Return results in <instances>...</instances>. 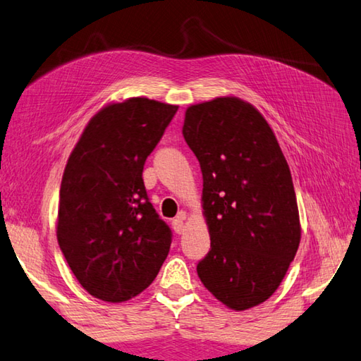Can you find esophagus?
Listing matches in <instances>:
<instances>
[{
    "label": "esophagus",
    "instance_id": "esophagus-1",
    "mask_svg": "<svg viewBox=\"0 0 361 361\" xmlns=\"http://www.w3.org/2000/svg\"><path fill=\"white\" fill-rule=\"evenodd\" d=\"M185 221H186V213H180L178 217L173 219L172 227H173L175 233H178V235H181V233L185 231Z\"/></svg>",
    "mask_w": 361,
    "mask_h": 361
}]
</instances>
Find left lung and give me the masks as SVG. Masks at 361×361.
<instances>
[{
  "instance_id": "obj_1",
  "label": "left lung",
  "mask_w": 361,
  "mask_h": 361,
  "mask_svg": "<svg viewBox=\"0 0 361 361\" xmlns=\"http://www.w3.org/2000/svg\"><path fill=\"white\" fill-rule=\"evenodd\" d=\"M183 136L200 162L211 238L199 279L225 307H257L277 291L300 244L285 154L261 112L233 95L190 104Z\"/></svg>"
}]
</instances>
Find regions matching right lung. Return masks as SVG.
Returning <instances> with one entry per match:
<instances>
[{
    "label": "right lung",
    "mask_w": 361,
    "mask_h": 361,
    "mask_svg": "<svg viewBox=\"0 0 361 361\" xmlns=\"http://www.w3.org/2000/svg\"><path fill=\"white\" fill-rule=\"evenodd\" d=\"M178 106L131 97L89 120L62 175L56 235L94 298L125 302L152 285L172 231L148 202L144 164Z\"/></svg>",
    "instance_id": "obj_1"
}]
</instances>
